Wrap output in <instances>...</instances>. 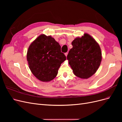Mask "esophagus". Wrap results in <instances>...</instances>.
Masks as SVG:
<instances>
[{
  "instance_id": "obj_1",
  "label": "esophagus",
  "mask_w": 122,
  "mask_h": 122,
  "mask_svg": "<svg viewBox=\"0 0 122 122\" xmlns=\"http://www.w3.org/2000/svg\"><path fill=\"white\" fill-rule=\"evenodd\" d=\"M68 54V52H66V53H65V55H66V57L67 56Z\"/></svg>"
}]
</instances>
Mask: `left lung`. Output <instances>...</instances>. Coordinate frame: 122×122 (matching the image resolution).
<instances>
[{"label":"left lung","instance_id":"obj_1","mask_svg":"<svg viewBox=\"0 0 122 122\" xmlns=\"http://www.w3.org/2000/svg\"><path fill=\"white\" fill-rule=\"evenodd\" d=\"M73 48L67 55L69 64L74 74L86 79L97 71L102 60L100 47L97 42L87 34L72 42Z\"/></svg>","mask_w":122,"mask_h":122}]
</instances>
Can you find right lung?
Returning <instances> with one entry per match:
<instances>
[{
	"instance_id": "1",
	"label": "right lung",
	"mask_w": 122,
	"mask_h": 122,
	"mask_svg": "<svg viewBox=\"0 0 122 122\" xmlns=\"http://www.w3.org/2000/svg\"><path fill=\"white\" fill-rule=\"evenodd\" d=\"M66 60L61 47L54 38L41 35L29 46L27 60L32 73L42 81H49L56 76L58 70Z\"/></svg>"
}]
</instances>
